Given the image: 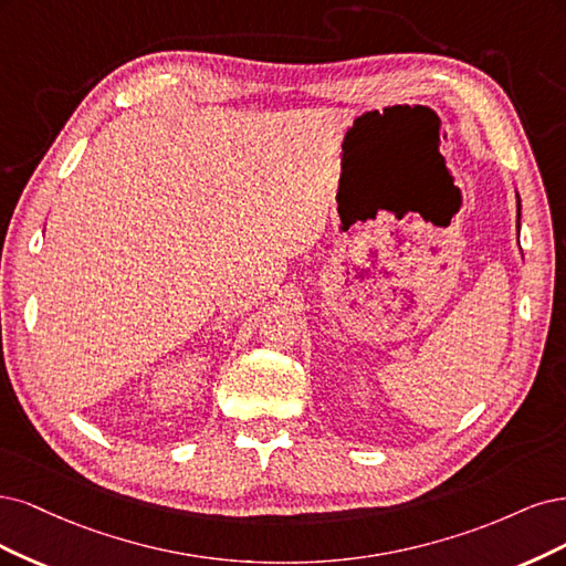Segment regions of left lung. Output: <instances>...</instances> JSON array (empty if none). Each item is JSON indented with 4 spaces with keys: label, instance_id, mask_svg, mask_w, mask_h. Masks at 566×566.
<instances>
[{
    "label": "left lung",
    "instance_id": "8db88e82",
    "mask_svg": "<svg viewBox=\"0 0 566 566\" xmlns=\"http://www.w3.org/2000/svg\"><path fill=\"white\" fill-rule=\"evenodd\" d=\"M515 197H517V232H520V211H522V202H520V195L515 192Z\"/></svg>",
    "mask_w": 566,
    "mask_h": 566
}]
</instances>
